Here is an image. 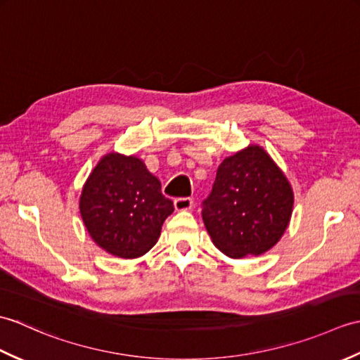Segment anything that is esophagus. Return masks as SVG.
<instances>
[{"mask_svg":"<svg viewBox=\"0 0 360 360\" xmlns=\"http://www.w3.org/2000/svg\"><path fill=\"white\" fill-rule=\"evenodd\" d=\"M192 207H193L192 198H176V200H174V209L178 212L190 210Z\"/></svg>","mask_w":360,"mask_h":360,"instance_id":"34e87169","label":"esophagus"}]
</instances>
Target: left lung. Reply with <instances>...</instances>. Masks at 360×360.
<instances>
[{
  "label": "left lung",
  "mask_w": 360,
  "mask_h": 360,
  "mask_svg": "<svg viewBox=\"0 0 360 360\" xmlns=\"http://www.w3.org/2000/svg\"><path fill=\"white\" fill-rule=\"evenodd\" d=\"M290 182L259 145H248L219 164L202 221L213 244L229 258L258 257L272 249L289 226Z\"/></svg>",
  "instance_id": "8db88e82"
}]
</instances>
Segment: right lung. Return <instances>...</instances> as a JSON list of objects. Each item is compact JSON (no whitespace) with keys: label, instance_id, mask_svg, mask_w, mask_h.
<instances>
[{"label":"right lung","instance_id":"1","mask_svg":"<svg viewBox=\"0 0 360 360\" xmlns=\"http://www.w3.org/2000/svg\"><path fill=\"white\" fill-rule=\"evenodd\" d=\"M79 209L97 246L125 259L147 254L174 210L143 160L116 151L106 153L89 173Z\"/></svg>","mask_w":360,"mask_h":360}]
</instances>
